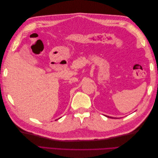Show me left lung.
I'll list each match as a JSON object with an SVG mask.
<instances>
[{
    "label": "left lung",
    "mask_w": 158,
    "mask_h": 158,
    "mask_svg": "<svg viewBox=\"0 0 158 158\" xmlns=\"http://www.w3.org/2000/svg\"><path fill=\"white\" fill-rule=\"evenodd\" d=\"M106 117H109V118H113V117H109V116H106Z\"/></svg>",
    "instance_id": "1"
}]
</instances>
